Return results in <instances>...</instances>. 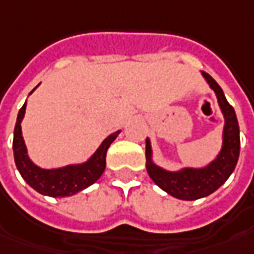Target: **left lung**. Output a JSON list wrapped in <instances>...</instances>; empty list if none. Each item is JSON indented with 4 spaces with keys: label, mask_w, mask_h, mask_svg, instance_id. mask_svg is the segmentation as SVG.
I'll return each mask as SVG.
<instances>
[{
    "label": "left lung",
    "mask_w": 254,
    "mask_h": 254,
    "mask_svg": "<svg viewBox=\"0 0 254 254\" xmlns=\"http://www.w3.org/2000/svg\"><path fill=\"white\" fill-rule=\"evenodd\" d=\"M200 73L204 81L214 91L224 117L221 148L218 150L217 156L200 167L184 166L178 170H167L155 162L152 142L149 138H146L145 156L146 171L149 177L159 188L181 200H196L200 197L209 196L214 190H217L235 170L241 149L239 124L235 110L228 104L221 87L216 83V80L206 71Z\"/></svg>",
    "instance_id": "8db88e82"
}]
</instances>
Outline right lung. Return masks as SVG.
<instances>
[{
    "label": "right lung",
    "instance_id": "right-lung-1",
    "mask_svg": "<svg viewBox=\"0 0 254 254\" xmlns=\"http://www.w3.org/2000/svg\"><path fill=\"white\" fill-rule=\"evenodd\" d=\"M33 91L29 95L33 94ZM26 105L27 102H24L22 109L17 113L15 131H13V145H12L15 164L24 181L38 193L52 197H66L76 195L77 192L88 188L90 185L98 181V178L102 176L106 167L108 148L122 131H116L105 138L98 146V149L85 162L66 164L62 167L43 169L30 159L22 135V122L26 113Z\"/></svg>",
    "mask_w": 254,
    "mask_h": 254
}]
</instances>
